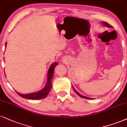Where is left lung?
I'll return each mask as SVG.
<instances>
[{
  "mask_svg": "<svg viewBox=\"0 0 127 127\" xmlns=\"http://www.w3.org/2000/svg\"><path fill=\"white\" fill-rule=\"evenodd\" d=\"M102 23L103 24V25L104 26H107V27H108V28H111V26H110V25H109L108 23H107V22H102ZM73 89H74V91L75 93H77V94H78V95L80 96V97H81V98H86V99H92V98H89V97H85V96H84V95H81V94H80L79 93H78L77 91L76 90H75L74 89V88L73 87Z\"/></svg>",
  "mask_w": 127,
  "mask_h": 127,
  "instance_id": "1",
  "label": "left lung"
}]
</instances>
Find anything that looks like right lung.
Returning <instances> with one entry per match:
<instances>
[{
    "mask_svg": "<svg viewBox=\"0 0 127 127\" xmlns=\"http://www.w3.org/2000/svg\"><path fill=\"white\" fill-rule=\"evenodd\" d=\"M6 45H7V42L5 44V47H6ZM59 64V63L57 62H54L53 64H52L50 65V68L48 70L47 73V83H46V86L41 90L37 91V92L33 93H30V94H22L20 93H19L17 92L18 95H19L20 97L24 98L26 99H43L44 98L47 97V95L49 94L50 91L52 87V80L53 78V76L54 74V69L55 68L56 65Z\"/></svg>",
    "mask_w": 127,
    "mask_h": 127,
    "instance_id": "1",
    "label": "right lung"
}]
</instances>
